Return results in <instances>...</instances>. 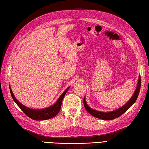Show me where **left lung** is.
<instances>
[{"label":"left lung","instance_id":"obj_1","mask_svg":"<svg viewBox=\"0 0 149 149\" xmlns=\"http://www.w3.org/2000/svg\"><path fill=\"white\" fill-rule=\"evenodd\" d=\"M140 87H141V77L140 75V76H139V79H138L136 89L135 92L134 93L133 95L132 96V97L130 99H129V100L125 104V105H123L122 107H120V108H118V109L113 111L102 112V111H99L95 110L92 108H91V107L88 106L87 103L86 102L85 98L84 97L83 103H84V107H85V109H86L87 111L90 114V115H93V116L96 117V118H98L99 119L105 120H110L115 119L116 118H118V117H119L120 116H121L122 114L124 113L126 111H127L129 109V108H130V107L132 105H133V104L136 102V100L137 98L138 97L139 93H140Z\"/></svg>","mask_w":149,"mask_h":149}]
</instances>
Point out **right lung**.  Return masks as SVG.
<instances>
[{
  "instance_id": "right-lung-1",
  "label": "right lung",
  "mask_w": 149,
  "mask_h": 149,
  "mask_svg": "<svg viewBox=\"0 0 149 149\" xmlns=\"http://www.w3.org/2000/svg\"><path fill=\"white\" fill-rule=\"evenodd\" d=\"M69 88L70 87L66 88L65 91L61 94V95L59 97L58 100L56 101V102L54 104V105L49 107H47L45 109H30L29 107H27L26 106H24L23 104H21L17 99H16L13 93V91L10 87H9V90H10V93L15 103L17 104L18 106L21 109L22 111L26 114L27 116H29V118L34 120H45L52 118L56 115H58L60 109H61L63 99L64 98L66 93L67 92Z\"/></svg>"
}]
</instances>
